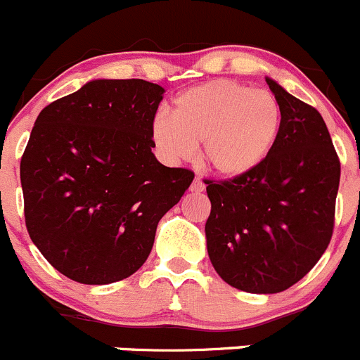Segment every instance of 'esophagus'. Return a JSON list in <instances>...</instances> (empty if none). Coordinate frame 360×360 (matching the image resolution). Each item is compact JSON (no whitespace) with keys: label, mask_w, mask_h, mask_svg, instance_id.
I'll return each mask as SVG.
<instances>
[{"label":"esophagus","mask_w":360,"mask_h":360,"mask_svg":"<svg viewBox=\"0 0 360 360\" xmlns=\"http://www.w3.org/2000/svg\"><path fill=\"white\" fill-rule=\"evenodd\" d=\"M205 191V184H202L201 179H194L191 185V192H202Z\"/></svg>","instance_id":"1"}]
</instances>
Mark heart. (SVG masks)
I'll return each instance as SVG.
<instances>
[{"label": "heart", "mask_w": 360, "mask_h": 360, "mask_svg": "<svg viewBox=\"0 0 360 360\" xmlns=\"http://www.w3.org/2000/svg\"><path fill=\"white\" fill-rule=\"evenodd\" d=\"M283 126V110L268 91L234 80H210L173 101V113L152 120V140L169 162L188 161L199 143L206 172L241 179L268 159Z\"/></svg>", "instance_id": "heart-1"}]
</instances>
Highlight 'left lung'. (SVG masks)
<instances>
[{
    "label": "left lung",
    "instance_id": "left-lung-1",
    "mask_svg": "<svg viewBox=\"0 0 360 360\" xmlns=\"http://www.w3.org/2000/svg\"><path fill=\"white\" fill-rule=\"evenodd\" d=\"M283 110L271 154L241 179L206 181L205 226L220 278L250 294H276L300 282L329 245L340 159L322 115L266 77Z\"/></svg>",
    "mask_w": 360,
    "mask_h": 360
}]
</instances>
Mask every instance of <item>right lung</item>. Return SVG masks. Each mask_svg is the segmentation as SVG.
<instances>
[{
	"label": "right lung",
	"mask_w": 360,
	"mask_h": 360,
	"mask_svg": "<svg viewBox=\"0 0 360 360\" xmlns=\"http://www.w3.org/2000/svg\"><path fill=\"white\" fill-rule=\"evenodd\" d=\"M165 92L141 78H98L34 122L20 161L27 233L75 282L106 285L136 273L159 220L194 180L152 152Z\"/></svg>",
	"instance_id": "obj_1"
}]
</instances>
